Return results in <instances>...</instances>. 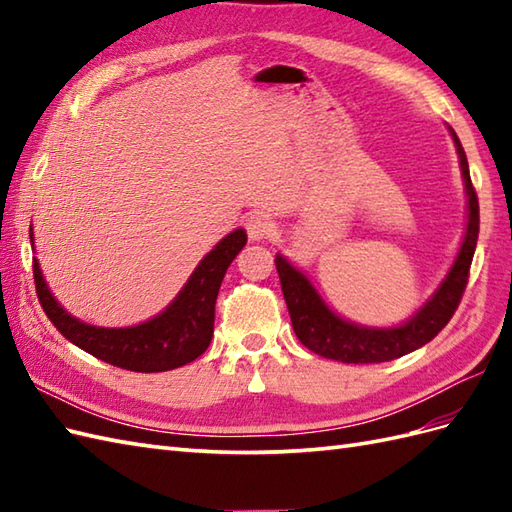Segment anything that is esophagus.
Masks as SVG:
<instances>
[{
    "instance_id": "34e87169",
    "label": "esophagus",
    "mask_w": 512,
    "mask_h": 512,
    "mask_svg": "<svg viewBox=\"0 0 512 512\" xmlns=\"http://www.w3.org/2000/svg\"><path fill=\"white\" fill-rule=\"evenodd\" d=\"M246 231H248L250 239H268L275 235L277 224L270 215L257 211V213H250L246 217Z\"/></svg>"
}]
</instances>
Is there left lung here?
Listing matches in <instances>:
<instances>
[{"label": "left lung", "mask_w": 512, "mask_h": 512, "mask_svg": "<svg viewBox=\"0 0 512 512\" xmlns=\"http://www.w3.org/2000/svg\"><path fill=\"white\" fill-rule=\"evenodd\" d=\"M451 134L455 147H458L466 193H469V226H466L464 242L449 277L444 279V284L433 299L409 323L391 330L358 328V325L347 323L328 310L317 295V290L310 286V281L297 268H292L284 257L275 259L292 330H295L297 339L314 354L334 358V361L341 363L394 361V358L405 356L427 345L431 339H436L444 325L451 321L455 310H458L466 284H469L477 233H480V202H477L469 162H466L460 138L455 136V132Z\"/></svg>", "instance_id": "8db88e82"}]
</instances>
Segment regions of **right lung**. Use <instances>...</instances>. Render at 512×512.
Instances as JSON below:
<instances>
[{
    "label": "right lung",
    "instance_id": "1",
    "mask_svg": "<svg viewBox=\"0 0 512 512\" xmlns=\"http://www.w3.org/2000/svg\"><path fill=\"white\" fill-rule=\"evenodd\" d=\"M32 242V235H30ZM246 244L244 228L226 235L182 288L171 306L156 319L134 328H94L70 317L46 286L37 259H32L37 297L46 317L65 339L88 354L129 372H167L202 356L213 339L215 299L226 268Z\"/></svg>",
    "mask_w": 512,
    "mask_h": 512
}]
</instances>
